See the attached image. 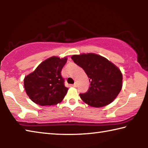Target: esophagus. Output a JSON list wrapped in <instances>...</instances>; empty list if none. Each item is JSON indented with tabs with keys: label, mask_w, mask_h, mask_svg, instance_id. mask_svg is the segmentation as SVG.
I'll list each match as a JSON object with an SVG mask.
<instances>
[{
	"label": "esophagus",
	"mask_w": 148,
	"mask_h": 148,
	"mask_svg": "<svg viewBox=\"0 0 148 148\" xmlns=\"http://www.w3.org/2000/svg\"><path fill=\"white\" fill-rule=\"evenodd\" d=\"M73 86H74V87H76L77 86V83H76V82H75V83L73 84Z\"/></svg>",
	"instance_id": "esophagus-1"
}]
</instances>
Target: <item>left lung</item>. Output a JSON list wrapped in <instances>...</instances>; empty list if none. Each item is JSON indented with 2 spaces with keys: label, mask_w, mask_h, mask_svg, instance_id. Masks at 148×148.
Segmentation results:
<instances>
[{
  "label": "left lung",
  "mask_w": 148,
  "mask_h": 148,
  "mask_svg": "<svg viewBox=\"0 0 148 148\" xmlns=\"http://www.w3.org/2000/svg\"><path fill=\"white\" fill-rule=\"evenodd\" d=\"M71 58L89 78L88 91L79 94L82 101L95 108L113 102L122 88L123 75L118 67L105 57L92 53L74 55Z\"/></svg>",
  "instance_id": "obj_1"
}]
</instances>
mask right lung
Instances as JSON below:
<instances>
[{
	"label": "right lung",
	"instance_id": "obj_1",
	"mask_svg": "<svg viewBox=\"0 0 148 148\" xmlns=\"http://www.w3.org/2000/svg\"><path fill=\"white\" fill-rule=\"evenodd\" d=\"M66 61V57H51L25 77V90L32 102L40 106H51L62 101L69 89L61 75Z\"/></svg>",
	"mask_w": 148,
	"mask_h": 148
}]
</instances>
